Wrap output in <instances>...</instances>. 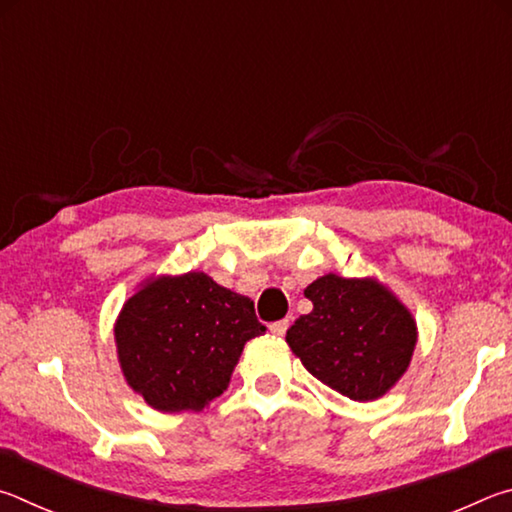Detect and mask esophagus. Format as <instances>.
Wrapping results in <instances>:
<instances>
[{
	"instance_id": "1",
	"label": "esophagus",
	"mask_w": 512,
	"mask_h": 512,
	"mask_svg": "<svg viewBox=\"0 0 512 512\" xmlns=\"http://www.w3.org/2000/svg\"><path fill=\"white\" fill-rule=\"evenodd\" d=\"M288 328H290V319H281V321H274V324L270 326V333L274 337H283L285 333H288Z\"/></svg>"
}]
</instances>
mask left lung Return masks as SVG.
<instances>
[{
    "label": "left lung",
    "instance_id": "8db88e82",
    "mask_svg": "<svg viewBox=\"0 0 512 512\" xmlns=\"http://www.w3.org/2000/svg\"><path fill=\"white\" fill-rule=\"evenodd\" d=\"M303 294L312 312L294 321L285 342L308 373L357 402L378 400L396 387L418 342L405 303L375 276L344 279L333 272Z\"/></svg>",
    "mask_w": 512,
    "mask_h": 512
}]
</instances>
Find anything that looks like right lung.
Returning a JSON list of instances; mask_svg holds the SVG:
<instances>
[{
  "label": "right lung",
  "mask_w": 512,
  "mask_h": 512,
  "mask_svg": "<svg viewBox=\"0 0 512 512\" xmlns=\"http://www.w3.org/2000/svg\"><path fill=\"white\" fill-rule=\"evenodd\" d=\"M263 333L254 301L204 272L150 276L114 321L125 382L164 414L209 407L227 391L242 348Z\"/></svg>",
  "instance_id": "1"
}]
</instances>
